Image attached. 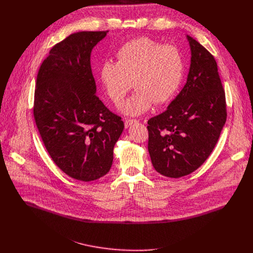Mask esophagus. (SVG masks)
<instances>
[{
	"label": "esophagus",
	"mask_w": 253,
	"mask_h": 253,
	"mask_svg": "<svg viewBox=\"0 0 253 253\" xmlns=\"http://www.w3.org/2000/svg\"><path fill=\"white\" fill-rule=\"evenodd\" d=\"M135 122H138V120L137 119H125V121H124V124H125V127L126 128H128L130 125H132L133 123H135Z\"/></svg>",
	"instance_id": "34e87169"
}]
</instances>
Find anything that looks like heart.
<instances>
[{"label": "heart", "mask_w": 253, "mask_h": 253, "mask_svg": "<svg viewBox=\"0 0 253 253\" xmlns=\"http://www.w3.org/2000/svg\"><path fill=\"white\" fill-rule=\"evenodd\" d=\"M115 55L117 62H104L99 76L107 96L115 104L129 92L132 81L136 91L121 105L126 115H139L152 103L168 102L181 85L184 61L173 45L163 46L148 37H139L124 43Z\"/></svg>", "instance_id": "b5f03b06"}]
</instances>
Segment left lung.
I'll use <instances>...</instances> for the list:
<instances>
[{
  "instance_id": "left-lung-1",
  "label": "left lung",
  "mask_w": 253,
  "mask_h": 253,
  "mask_svg": "<svg viewBox=\"0 0 253 253\" xmlns=\"http://www.w3.org/2000/svg\"><path fill=\"white\" fill-rule=\"evenodd\" d=\"M187 82L167 109L148 120V151L160 174L179 178L209 157L226 122V100L214 57L187 35Z\"/></svg>"
}]
</instances>
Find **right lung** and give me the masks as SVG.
Instances as JSON below:
<instances>
[{
    "instance_id": "1",
    "label": "right lung",
    "mask_w": 253,
    "mask_h": 253,
    "mask_svg": "<svg viewBox=\"0 0 253 253\" xmlns=\"http://www.w3.org/2000/svg\"><path fill=\"white\" fill-rule=\"evenodd\" d=\"M108 31L71 34L40 66L33 113L44 146L68 176L93 181L109 172L124 123L96 93L91 52Z\"/></svg>"
}]
</instances>
